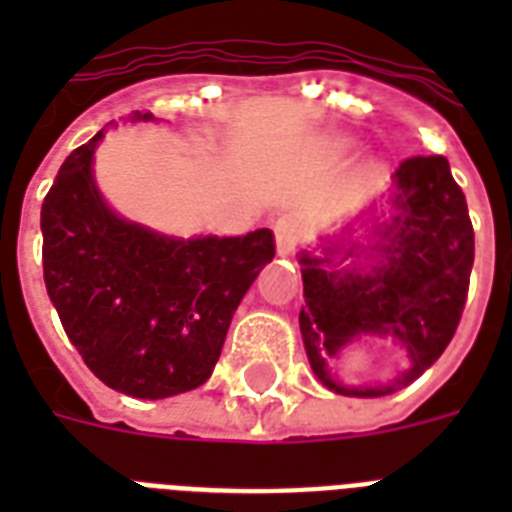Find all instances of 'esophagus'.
<instances>
[{
	"mask_svg": "<svg viewBox=\"0 0 512 512\" xmlns=\"http://www.w3.org/2000/svg\"><path fill=\"white\" fill-rule=\"evenodd\" d=\"M273 233H276V249H279L281 257H287L297 244V236H300V225L292 215H284L276 220L273 225Z\"/></svg>",
	"mask_w": 512,
	"mask_h": 512,
	"instance_id": "1",
	"label": "esophagus"
}]
</instances>
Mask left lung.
Listing matches in <instances>:
<instances>
[{"mask_svg":"<svg viewBox=\"0 0 512 512\" xmlns=\"http://www.w3.org/2000/svg\"><path fill=\"white\" fill-rule=\"evenodd\" d=\"M365 228V241L352 236ZM473 223L465 193L444 156L398 164L388 199L303 249L305 305L300 332L313 374L340 396L377 398L406 388L436 364L460 324L470 271ZM361 339H393L410 366L388 386H345L328 372L332 360Z\"/></svg>","mask_w":512,"mask_h":512,"instance_id":"8db88e82","label":"left lung"}]
</instances>
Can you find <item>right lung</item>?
Instances as JSON below:
<instances>
[{
    "label": "right lung",
    "mask_w": 512,
    "mask_h": 512,
    "mask_svg": "<svg viewBox=\"0 0 512 512\" xmlns=\"http://www.w3.org/2000/svg\"><path fill=\"white\" fill-rule=\"evenodd\" d=\"M103 138L106 130L76 148L44 196V284L100 382L132 398H170L209 380L233 313L276 244L268 228L180 239L116 215L92 170Z\"/></svg>",
    "instance_id": "obj_1"
}]
</instances>
